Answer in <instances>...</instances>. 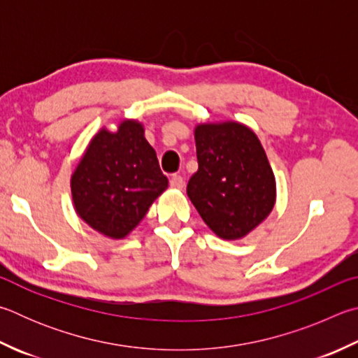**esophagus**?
<instances>
[{"instance_id":"obj_1","label":"esophagus","mask_w":358,"mask_h":358,"mask_svg":"<svg viewBox=\"0 0 358 358\" xmlns=\"http://www.w3.org/2000/svg\"><path fill=\"white\" fill-rule=\"evenodd\" d=\"M185 186V180L181 175H172L171 177V187H173V189H181V187Z\"/></svg>"}]
</instances>
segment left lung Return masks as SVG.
<instances>
[{
    "mask_svg": "<svg viewBox=\"0 0 358 358\" xmlns=\"http://www.w3.org/2000/svg\"><path fill=\"white\" fill-rule=\"evenodd\" d=\"M194 136L199 171L187 196L219 238H244L275 203V177L262 142L238 122L201 123Z\"/></svg>",
    "mask_w": 358,
    "mask_h": 358,
    "instance_id": "1",
    "label": "left lung"
}]
</instances>
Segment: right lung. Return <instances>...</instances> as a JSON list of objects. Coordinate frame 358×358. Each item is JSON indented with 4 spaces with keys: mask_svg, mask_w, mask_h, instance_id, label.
Returning a JSON list of instances; mask_svg holds the SVG:
<instances>
[{
    "mask_svg": "<svg viewBox=\"0 0 358 358\" xmlns=\"http://www.w3.org/2000/svg\"><path fill=\"white\" fill-rule=\"evenodd\" d=\"M71 197L84 222L113 239L125 238L169 186L157 152L138 120L96 133L71 175Z\"/></svg>",
    "mask_w": 358,
    "mask_h": 358,
    "instance_id": "right-lung-1",
    "label": "right lung"
}]
</instances>
